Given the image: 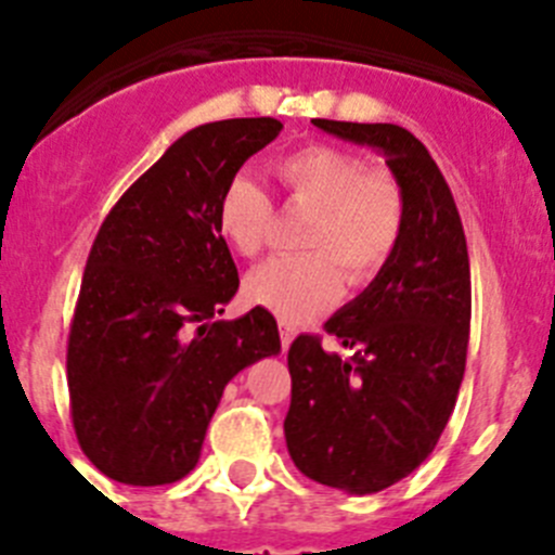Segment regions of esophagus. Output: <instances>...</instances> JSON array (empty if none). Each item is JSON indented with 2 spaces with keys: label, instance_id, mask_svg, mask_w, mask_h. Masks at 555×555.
I'll return each mask as SVG.
<instances>
[{
  "label": "esophagus",
  "instance_id": "34e87169",
  "mask_svg": "<svg viewBox=\"0 0 555 555\" xmlns=\"http://www.w3.org/2000/svg\"><path fill=\"white\" fill-rule=\"evenodd\" d=\"M278 327H281V345H283V350H288V345H292V338H294V325H288V322H278Z\"/></svg>",
  "mask_w": 555,
  "mask_h": 555
}]
</instances>
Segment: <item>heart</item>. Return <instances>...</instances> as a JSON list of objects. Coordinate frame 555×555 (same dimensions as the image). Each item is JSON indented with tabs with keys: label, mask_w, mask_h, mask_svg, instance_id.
<instances>
[{
	"label": "heart",
	"mask_w": 555,
	"mask_h": 555,
	"mask_svg": "<svg viewBox=\"0 0 555 555\" xmlns=\"http://www.w3.org/2000/svg\"><path fill=\"white\" fill-rule=\"evenodd\" d=\"M288 199L313 208L300 247L278 255L244 283L255 306L283 322H306L338 300L341 281L366 286L397 253L405 224V197L395 175L370 169L361 155L333 144L294 150L272 164ZM274 222L272 194L249 175H235L217 208L219 233L238 255L261 253Z\"/></svg>",
	"instance_id": "heart-1"
}]
</instances>
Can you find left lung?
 <instances>
[{
    "mask_svg": "<svg viewBox=\"0 0 555 555\" xmlns=\"http://www.w3.org/2000/svg\"><path fill=\"white\" fill-rule=\"evenodd\" d=\"M313 125L384 152L405 197L391 261L325 322L352 356L322 350L320 336H297L288 347L283 430L294 467L325 487L372 494L434 453L455 409L473 313L467 238L442 171L405 127Z\"/></svg>",
    "mask_w": 555,
    "mask_h": 555,
    "instance_id": "8db88e82",
    "label": "left lung"
}]
</instances>
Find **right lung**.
<instances>
[{
    "instance_id": "1",
    "label": "right lung",
    "mask_w": 555,
    "mask_h": 555,
    "mask_svg": "<svg viewBox=\"0 0 555 555\" xmlns=\"http://www.w3.org/2000/svg\"><path fill=\"white\" fill-rule=\"evenodd\" d=\"M281 130L269 116L194 127L121 194L91 244L66 380L77 442L107 478H185L230 377L281 352L267 308L214 320L238 288L219 197Z\"/></svg>"
}]
</instances>
